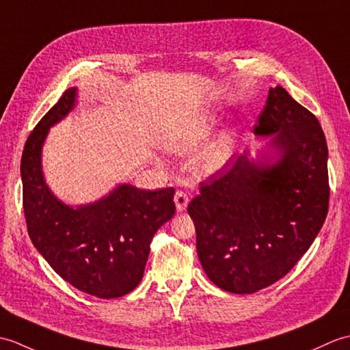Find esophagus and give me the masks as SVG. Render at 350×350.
I'll list each match as a JSON object with an SVG mask.
<instances>
[{"label": "esophagus", "instance_id": "obj_1", "mask_svg": "<svg viewBox=\"0 0 350 350\" xmlns=\"http://www.w3.org/2000/svg\"><path fill=\"white\" fill-rule=\"evenodd\" d=\"M174 203H176V207H177V211H179V212L187 209V206L189 203V198H188L187 192L177 191L176 196H174Z\"/></svg>", "mask_w": 350, "mask_h": 350}]
</instances>
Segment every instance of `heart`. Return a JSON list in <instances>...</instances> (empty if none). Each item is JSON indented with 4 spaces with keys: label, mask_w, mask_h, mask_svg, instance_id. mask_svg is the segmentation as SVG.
I'll list each match as a JSON object with an SVG mask.
<instances>
[{
    "label": "heart",
    "mask_w": 350,
    "mask_h": 350,
    "mask_svg": "<svg viewBox=\"0 0 350 350\" xmlns=\"http://www.w3.org/2000/svg\"><path fill=\"white\" fill-rule=\"evenodd\" d=\"M215 126H217V120H215L213 116H200L179 133V137L174 138L173 148L179 153L196 150V148L203 146L206 141L211 138ZM236 143V133H222L217 141H213V143L204 150L202 156L204 167L211 171L224 167L226 163L232 159Z\"/></svg>",
    "instance_id": "obj_1"
}]
</instances>
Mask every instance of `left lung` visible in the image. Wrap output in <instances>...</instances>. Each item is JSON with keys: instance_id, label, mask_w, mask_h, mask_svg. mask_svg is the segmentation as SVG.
Returning <instances> with one entry per match:
<instances>
[{"instance_id": "left-lung-1", "label": "left lung", "mask_w": 350, "mask_h": 350, "mask_svg": "<svg viewBox=\"0 0 350 350\" xmlns=\"http://www.w3.org/2000/svg\"><path fill=\"white\" fill-rule=\"evenodd\" d=\"M257 122L254 133L271 137L278 161L233 156L188 206L204 272L237 295L284 277L321 232L329 204L328 146L316 116L277 85Z\"/></svg>"}]
</instances>
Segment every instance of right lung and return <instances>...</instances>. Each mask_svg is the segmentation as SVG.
<instances>
[{
	"mask_svg": "<svg viewBox=\"0 0 350 350\" xmlns=\"http://www.w3.org/2000/svg\"><path fill=\"white\" fill-rule=\"evenodd\" d=\"M75 100L77 88L64 92L25 143L21 176L27 230L64 281L102 299L120 298L139 284L152 237L173 218L174 188L146 191L124 183L77 209L62 203L44 183L42 147L51 126L70 113Z\"/></svg>",
	"mask_w": 350,
	"mask_h": 350,
	"instance_id": "obj_1",
	"label": "right lung"
}]
</instances>
